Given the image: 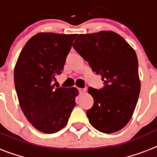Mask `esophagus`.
<instances>
[{
    "instance_id": "1",
    "label": "esophagus",
    "mask_w": 157,
    "mask_h": 157,
    "mask_svg": "<svg viewBox=\"0 0 157 157\" xmlns=\"http://www.w3.org/2000/svg\"><path fill=\"white\" fill-rule=\"evenodd\" d=\"M78 91H79L80 94H84V93L86 92V89L79 88V89H78Z\"/></svg>"
}]
</instances>
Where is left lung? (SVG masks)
I'll return each instance as SVG.
<instances>
[{
    "label": "left lung",
    "mask_w": 157,
    "mask_h": 157,
    "mask_svg": "<svg viewBox=\"0 0 157 157\" xmlns=\"http://www.w3.org/2000/svg\"><path fill=\"white\" fill-rule=\"evenodd\" d=\"M73 47L101 76L104 87H90L94 105L87 110L91 125L105 134L119 131L131 119L139 96L138 61L132 47L113 31L79 34Z\"/></svg>",
    "instance_id": "8db88e82"
}]
</instances>
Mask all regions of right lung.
I'll list each match as a JSON object with an SVG mask.
<instances>
[{"label": "right lung", "instance_id": "right-lung-1", "mask_svg": "<svg viewBox=\"0 0 157 157\" xmlns=\"http://www.w3.org/2000/svg\"><path fill=\"white\" fill-rule=\"evenodd\" d=\"M76 36L35 34L16 62L14 82L19 105L27 120L41 132L53 134L63 128L76 105L77 89L54 87Z\"/></svg>", "mask_w": 157, "mask_h": 157}]
</instances>
